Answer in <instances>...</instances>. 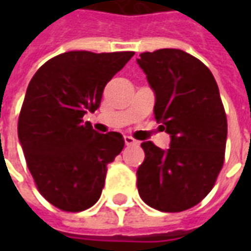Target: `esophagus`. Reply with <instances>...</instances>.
<instances>
[{
  "mask_svg": "<svg viewBox=\"0 0 251 251\" xmlns=\"http://www.w3.org/2000/svg\"><path fill=\"white\" fill-rule=\"evenodd\" d=\"M125 144H126V145H137L138 142H137L134 138H131V137L126 136L125 137Z\"/></svg>",
  "mask_w": 251,
  "mask_h": 251,
  "instance_id": "obj_1",
  "label": "esophagus"
}]
</instances>
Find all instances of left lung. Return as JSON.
I'll return each instance as SVG.
<instances>
[{"instance_id": "obj_1", "label": "left lung", "mask_w": 251, "mask_h": 251, "mask_svg": "<svg viewBox=\"0 0 251 251\" xmlns=\"http://www.w3.org/2000/svg\"><path fill=\"white\" fill-rule=\"evenodd\" d=\"M137 64L154 93L156 121L171 137L165 151L141 144L138 194L158 211L188 210L208 195L223 165L227 120L219 88L210 70L181 50L144 52Z\"/></svg>"}]
</instances>
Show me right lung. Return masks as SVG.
<instances>
[{"instance_id": "right-lung-1", "label": "right lung", "mask_w": 251, "mask_h": 251, "mask_svg": "<svg viewBox=\"0 0 251 251\" xmlns=\"http://www.w3.org/2000/svg\"><path fill=\"white\" fill-rule=\"evenodd\" d=\"M133 55L66 52L44 63L28 84L20 144L37 189L60 210L77 212L95 204L107 165L124 149L121 133L100 134L83 115L100 106L104 86Z\"/></svg>"}]
</instances>
